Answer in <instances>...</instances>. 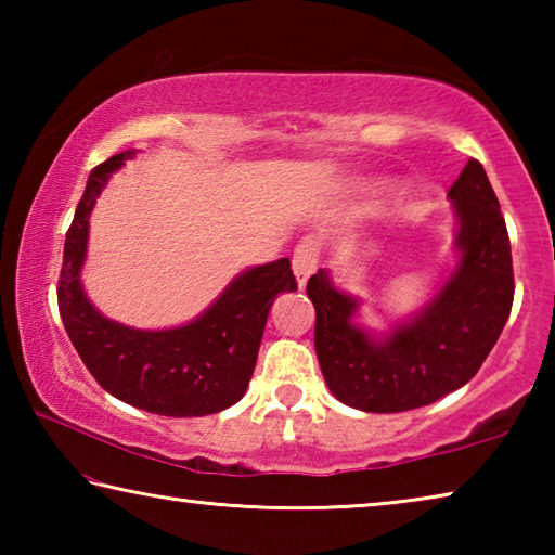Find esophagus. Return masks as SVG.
Masks as SVG:
<instances>
[{
  "label": "esophagus",
  "instance_id": "1",
  "mask_svg": "<svg viewBox=\"0 0 555 555\" xmlns=\"http://www.w3.org/2000/svg\"><path fill=\"white\" fill-rule=\"evenodd\" d=\"M318 255H321V247H318L315 237H304L294 249V259H291V264H294V274L298 279V286L304 288L308 276L313 274L318 269Z\"/></svg>",
  "mask_w": 555,
  "mask_h": 555
}]
</instances>
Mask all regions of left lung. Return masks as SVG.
<instances>
[{"label":"left lung","mask_w":555,"mask_h":555,"mask_svg":"<svg viewBox=\"0 0 555 555\" xmlns=\"http://www.w3.org/2000/svg\"><path fill=\"white\" fill-rule=\"evenodd\" d=\"M448 195L460 218L463 259L434 304L387 340H372L350 323L357 300L335 291L323 269L308 279L318 362L327 387L347 406L397 413L438 401L475 377L509 318V232L477 158H469Z\"/></svg>","instance_id":"left-lung-1"}]
</instances>
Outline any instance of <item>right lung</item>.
<instances>
[{
    "label": "right lung",
    "mask_w": 555,
    "mask_h": 555,
    "mask_svg": "<svg viewBox=\"0 0 555 555\" xmlns=\"http://www.w3.org/2000/svg\"><path fill=\"white\" fill-rule=\"evenodd\" d=\"M131 152L92 168L86 193L65 232L59 311L65 333L102 389L158 416H208L237 403L251 379L269 308L281 291H296L288 259L237 276L198 321L173 331H134L102 318L80 286L88 218L109 173Z\"/></svg>",
    "instance_id": "obj_1"
}]
</instances>
